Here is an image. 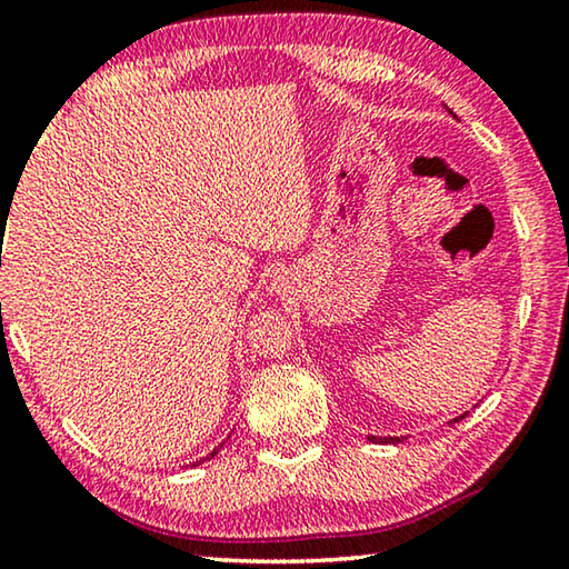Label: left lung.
<instances>
[{
    "label": "left lung",
    "mask_w": 569,
    "mask_h": 569,
    "mask_svg": "<svg viewBox=\"0 0 569 569\" xmlns=\"http://www.w3.org/2000/svg\"><path fill=\"white\" fill-rule=\"evenodd\" d=\"M465 417H467V413H461V417H457L455 421L465 419ZM369 439H371V441H381V445H399V441H401L399 437H383V439H381V437H369Z\"/></svg>",
    "instance_id": "left-lung-1"
}]
</instances>
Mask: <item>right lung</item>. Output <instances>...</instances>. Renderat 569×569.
Here are the masks:
<instances>
[{
  "mask_svg": "<svg viewBox=\"0 0 569 569\" xmlns=\"http://www.w3.org/2000/svg\"><path fill=\"white\" fill-rule=\"evenodd\" d=\"M220 447H223V445H220ZM220 447H218V449H220ZM218 449L210 451V455H208V457H203V459H200V461H208V459H213V457L218 455ZM200 461H196V465H200ZM196 465H192V467H196Z\"/></svg>",
  "mask_w": 569,
  "mask_h": 569,
  "instance_id": "add662e5",
  "label": "right lung"
}]
</instances>
